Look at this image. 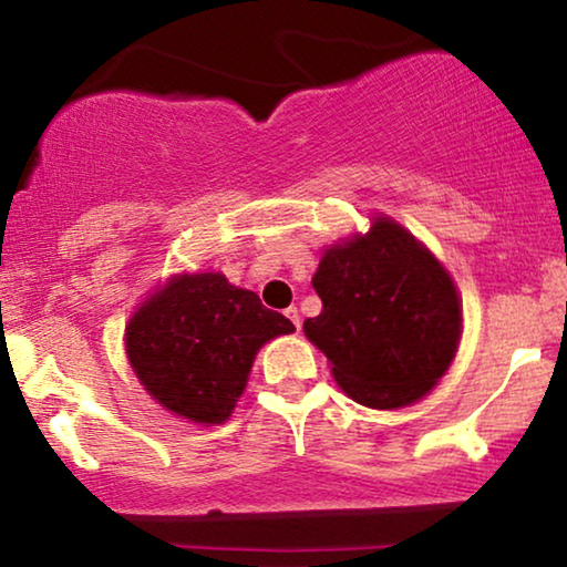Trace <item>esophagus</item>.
Returning <instances> with one entry per match:
<instances>
[{"mask_svg": "<svg viewBox=\"0 0 567 567\" xmlns=\"http://www.w3.org/2000/svg\"><path fill=\"white\" fill-rule=\"evenodd\" d=\"M286 317H289V320H291V324H293V328H301V317H299V309L297 307H289V309H286V312H284Z\"/></svg>", "mask_w": 567, "mask_h": 567, "instance_id": "1", "label": "esophagus"}]
</instances>
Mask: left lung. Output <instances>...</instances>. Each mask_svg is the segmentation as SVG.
<instances>
[{
    "label": "left lung",
    "mask_w": 567,
    "mask_h": 567,
    "mask_svg": "<svg viewBox=\"0 0 567 567\" xmlns=\"http://www.w3.org/2000/svg\"><path fill=\"white\" fill-rule=\"evenodd\" d=\"M322 312L305 332L355 402L392 410L421 400L444 377L460 343L452 278L400 224L377 219L369 235L322 255L312 278Z\"/></svg>",
    "instance_id": "left-lung-1"
}]
</instances>
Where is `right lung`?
Returning a JSON list of instances; mask_svg holds the SVG:
<instances>
[{
	"instance_id": "right-lung-1",
	"label": "right lung",
	"mask_w": 567,
	"mask_h": 567,
	"mask_svg": "<svg viewBox=\"0 0 567 567\" xmlns=\"http://www.w3.org/2000/svg\"><path fill=\"white\" fill-rule=\"evenodd\" d=\"M291 320L221 274L173 278L131 317L126 351L138 382L173 413L196 423L227 421L266 340Z\"/></svg>"
}]
</instances>
